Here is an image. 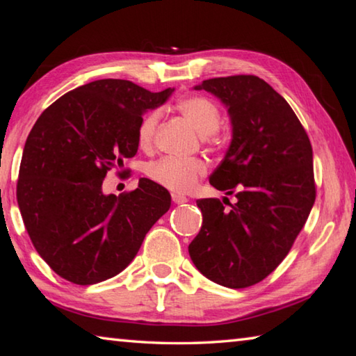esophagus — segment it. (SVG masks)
Masks as SVG:
<instances>
[{
	"label": "esophagus",
	"mask_w": 356,
	"mask_h": 356,
	"mask_svg": "<svg viewBox=\"0 0 356 356\" xmlns=\"http://www.w3.org/2000/svg\"><path fill=\"white\" fill-rule=\"evenodd\" d=\"M171 196H172V201L176 202V204H184V202L188 201V197L184 196V195H180V193H172Z\"/></svg>",
	"instance_id": "obj_1"
}]
</instances>
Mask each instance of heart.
Listing matches in <instances>:
<instances>
[{"mask_svg":"<svg viewBox=\"0 0 356 356\" xmlns=\"http://www.w3.org/2000/svg\"><path fill=\"white\" fill-rule=\"evenodd\" d=\"M177 110L191 122L197 134L210 143L218 141V127L221 122L220 108L212 100L202 95H190L177 102ZM160 122V113L152 110L146 113L138 125V144L149 149L155 140ZM207 172V163L200 159H176L163 156L147 166V176L155 184L177 193L190 191Z\"/></svg>","mask_w":356,"mask_h":356,"instance_id":"heart-1","label":"heart"}]
</instances>
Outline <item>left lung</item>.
<instances>
[{
	"instance_id": "8db88e82",
	"label": "left lung",
	"mask_w": 356,
	"mask_h": 356,
	"mask_svg": "<svg viewBox=\"0 0 356 356\" xmlns=\"http://www.w3.org/2000/svg\"><path fill=\"white\" fill-rule=\"evenodd\" d=\"M195 89L227 108L232 141L210 184L237 191V202L226 209L215 197L196 201L202 226L188 252L210 281L250 287L282 262L314 206L312 147L291 105L262 78H210Z\"/></svg>"
}]
</instances>
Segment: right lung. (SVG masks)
<instances>
[{"label": "right lung", "mask_w": 356, "mask_h": 356, "mask_svg": "<svg viewBox=\"0 0 356 356\" xmlns=\"http://www.w3.org/2000/svg\"><path fill=\"white\" fill-rule=\"evenodd\" d=\"M172 91L106 78L64 94L35 120L17 201L35 251L61 278L89 286L116 276L170 210L171 195L149 179L119 196L105 195L102 184L108 171L135 156L144 113Z\"/></svg>", "instance_id": "right-lung-1"}]
</instances>
